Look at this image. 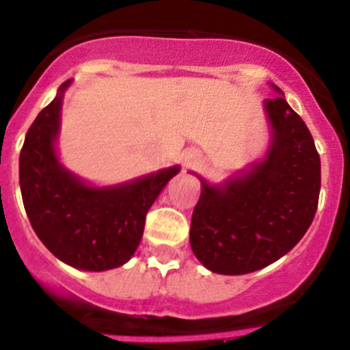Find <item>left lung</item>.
<instances>
[{
    "label": "left lung",
    "mask_w": 350,
    "mask_h": 350,
    "mask_svg": "<svg viewBox=\"0 0 350 350\" xmlns=\"http://www.w3.org/2000/svg\"><path fill=\"white\" fill-rule=\"evenodd\" d=\"M279 96L265 100L271 142L262 163L224 185L202 178L191 219V249L213 273L243 275L287 254L314 221L321 159L301 117Z\"/></svg>",
    "instance_id": "1"
}]
</instances>
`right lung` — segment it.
Listing matches in <instances>:
<instances>
[{"label": "right lung", "instance_id": "1", "mask_svg": "<svg viewBox=\"0 0 350 350\" xmlns=\"http://www.w3.org/2000/svg\"><path fill=\"white\" fill-rule=\"evenodd\" d=\"M70 82L61 85L26 133L18 157L24 208L35 233L55 258L80 270H112L135 254L148 208L180 166L113 187H92L63 168L55 140Z\"/></svg>", "mask_w": 350, "mask_h": 350}]
</instances>
